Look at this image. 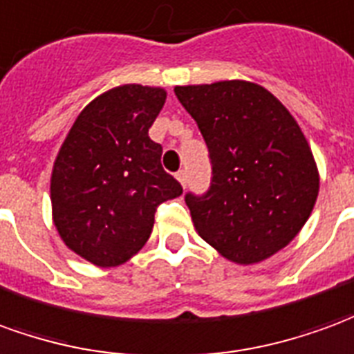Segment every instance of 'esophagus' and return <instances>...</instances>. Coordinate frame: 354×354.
<instances>
[{
    "mask_svg": "<svg viewBox=\"0 0 354 354\" xmlns=\"http://www.w3.org/2000/svg\"><path fill=\"white\" fill-rule=\"evenodd\" d=\"M175 177H177V181L181 183L183 187H187V171H185V169L177 171V175H175Z\"/></svg>",
    "mask_w": 354,
    "mask_h": 354,
    "instance_id": "1",
    "label": "esophagus"
}]
</instances>
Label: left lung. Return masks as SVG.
I'll use <instances>...</instances> for the list:
<instances>
[{"mask_svg": "<svg viewBox=\"0 0 354 354\" xmlns=\"http://www.w3.org/2000/svg\"><path fill=\"white\" fill-rule=\"evenodd\" d=\"M212 160L205 194L189 192L194 229L223 257L253 265L297 236L318 196V169L301 127L265 87L244 80L177 85Z\"/></svg>", "mask_w": 354, "mask_h": 354, "instance_id": "8db88e82", "label": "left lung"}]
</instances>
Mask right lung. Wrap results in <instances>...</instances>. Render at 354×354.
<instances>
[{
	"mask_svg": "<svg viewBox=\"0 0 354 354\" xmlns=\"http://www.w3.org/2000/svg\"><path fill=\"white\" fill-rule=\"evenodd\" d=\"M165 89L127 84L85 106L51 173L53 223L62 242L97 267H116L147 244L156 207L183 194L149 137Z\"/></svg>",
	"mask_w": 354,
	"mask_h": 354,
	"instance_id": "obj_1",
	"label": "right lung"
}]
</instances>
